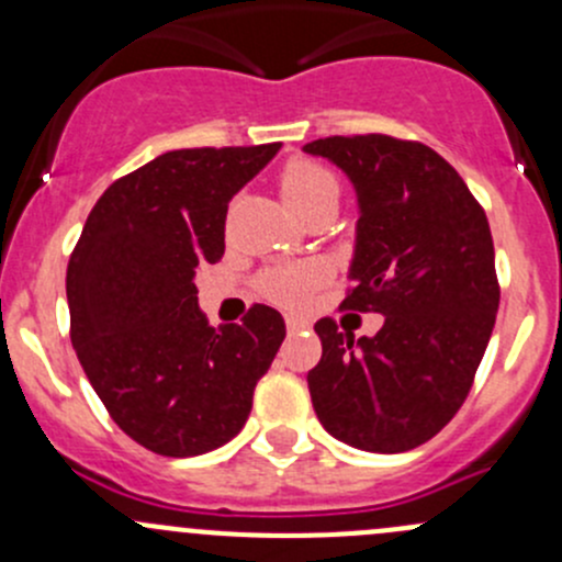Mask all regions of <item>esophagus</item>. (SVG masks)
<instances>
[{
    "label": "esophagus",
    "instance_id": "34e87169",
    "mask_svg": "<svg viewBox=\"0 0 562 562\" xmlns=\"http://www.w3.org/2000/svg\"><path fill=\"white\" fill-rule=\"evenodd\" d=\"M285 326H288V331H302V328H307V321H304V317H299V315H288L285 317Z\"/></svg>",
    "mask_w": 562,
    "mask_h": 562
}]
</instances>
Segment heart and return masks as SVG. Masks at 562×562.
<instances>
[{
	"instance_id": "1",
	"label": "heart",
	"mask_w": 562,
	"mask_h": 562,
	"mask_svg": "<svg viewBox=\"0 0 562 562\" xmlns=\"http://www.w3.org/2000/svg\"><path fill=\"white\" fill-rule=\"evenodd\" d=\"M280 190L302 217L313 212L315 206H321V203L339 201L337 176L321 162L304 160V157H293L282 166ZM323 277H326V271L321 266H280V269L266 271L258 280V288L271 302L296 307L321 285Z\"/></svg>"
}]
</instances>
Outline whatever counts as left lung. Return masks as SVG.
<instances>
[{
	"mask_svg": "<svg viewBox=\"0 0 562 562\" xmlns=\"http://www.w3.org/2000/svg\"><path fill=\"white\" fill-rule=\"evenodd\" d=\"M359 192V236L342 310L386 315L375 337L321 317L307 375L321 424L342 443L400 454L440 432L475 381L501 282L484 206L422 140L328 135L304 146Z\"/></svg>",
	"mask_w": 562,
	"mask_h": 562,
	"instance_id": "8db88e82",
	"label": "left lung"
}]
</instances>
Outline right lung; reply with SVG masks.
<instances>
[{
    "label": "right lung",
    "instance_id": "right-lung-1",
    "mask_svg": "<svg viewBox=\"0 0 562 562\" xmlns=\"http://www.w3.org/2000/svg\"><path fill=\"white\" fill-rule=\"evenodd\" d=\"M277 149L155 157L100 195L70 255L78 361L116 427L160 457H198L236 438L285 339V321L266 304L212 328L195 288L198 271L225 252L228 201Z\"/></svg>",
    "mask_w": 562,
    "mask_h": 562
}]
</instances>
